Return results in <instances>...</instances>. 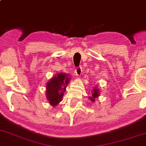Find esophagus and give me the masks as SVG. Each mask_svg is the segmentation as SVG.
I'll return each instance as SVG.
<instances>
[{"instance_id": "1", "label": "esophagus", "mask_w": 146, "mask_h": 146, "mask_svg": "<svg viewBox=\"0 0 146 146\" xmlns=\"http://www.w3.org/2000/svg\"><path fill=\"white\" fill-rule=\"evenodd\" d=\"M82 68L81 67H78L75 69V73L76 74L77 76H80L82 74Z\"/></svg>"}]
</instances>
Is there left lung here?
I'll use <instances>...</instances> for the list:
<instances>
[{"label": "left lung", "mask_w": 146, "mask_h": 146, "mask_svg": "<svg viewBox=\"0 0 146 146\" xmlns=\"http://www.w3.org/2000/svg\"><path fill=\"white\" fill-rule=\"evenodd\" d=\"M99 89L98 87H94L93 88V90L92 91V95H91V97H89V100L91 101V102H95V100L96 98H98L100 95V92H99Z\"/></svg>", "instance_id": "1"}]
</instances>
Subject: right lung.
<instances>
[{
    "label": "right lung",
    "mask_w": 146,
    "mask_h": 146,
    "mask_svg": "<svg viewBox=\"0 0 146 146\" xmlns=\"http://www.w3.org/2000/svg\"><path fill=\"white\" fill-rule=\"evenodd\" d=\"M69 81V74L61 72L57 73L47 82L46 98L52 106L55 107L62 100Z\"/></svg>",
    "instance_id": "add662e5"
}]
</instances>
